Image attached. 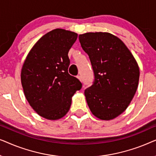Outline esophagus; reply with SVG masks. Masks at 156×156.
<instances>
[{
  "label": "esophagus",
  "instance_id": "esophagus-1",
  "mask_svg": "<svg viewBox=\"0 0 156 156\" xmlns=\"http://www.w3.org/2000/svg\"><path fill=\"white\" fill-rule=\"evenodd\" d=\"M77 79H78V80H80V81H81V82H82V76H80V75L77 76Z\"/></svg>",
  "mask_w": 156,
  "mask_h": 156
}]
</instances>
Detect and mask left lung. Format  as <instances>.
<instances>
[{
	"label": "left lung",
	"instance_id": "8db88e82",
	"mask_svg": "<svg viewBox=\"0 0 156 156\" xmlns=\"http://www.w3.org/2000/svg\"><path fill=\"white\" fill-rule=\"evenodd\" d=\"M79 40L94 74L93 84L84 91L87 104L98 119L112 120L126 109L137 90V62L122 40L109 33H87Z\"/></svg>",
	"mask_w": 156,
	"mask_h": 156
}]
</instances>
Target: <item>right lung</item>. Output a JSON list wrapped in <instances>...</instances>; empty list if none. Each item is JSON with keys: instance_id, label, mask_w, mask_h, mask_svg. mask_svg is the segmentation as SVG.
Listing matches in <instances>:
<instances>
[{"instance_id": "add662e5", "label": "right lung", "mask_w": 156, "mask_h": 156, "mask_svg": "<svg viewBox=\"0 0 156 156\" xmlns=\"http://www.w3.org/2000/svg\"><path fill=\"white\" fill-rule=\"evenodd\" d=\"M77 33L57 28L46 33L27 54L21 69L25 97L34 111L48 120H57L69 112L72 98L82 88L68 73V52Z\"/></svg>"}]
</instances>
